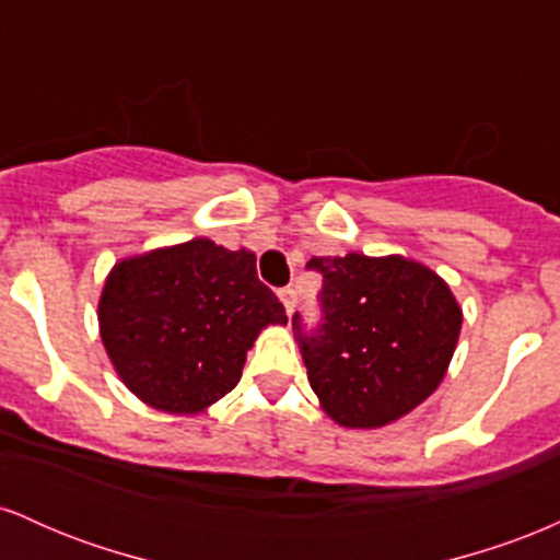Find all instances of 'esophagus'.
<instances>
[{"instance_id": "esophagus-1", "label": "esophagus", "mask_w": 560, "mask_h": 560, "mask_svg": "<svg viewBox=\"0 0 560 560\" xmlns=\"http://www.w3.org/2000/svg\"><path fill=\"white\" fill-rule=\"evenodd\" d=\"M279 300H281V305H284L287 316H292V313H294V307H298V292H294L292 287H284V289H279Z\"/></svg>"}]
</instances>
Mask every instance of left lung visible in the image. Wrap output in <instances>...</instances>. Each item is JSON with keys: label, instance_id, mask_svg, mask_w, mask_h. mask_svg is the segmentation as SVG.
Listing matches in <instances>:
<instances>
[{"label": "left lung", "instance_id": "8db88e82", "mask_svg": "<svg viewBox=\"0 0 560 560\" xmlns=\"http://www.w3.org/2000/svg\"><path fill=\"white\" fill-rule=\"evenodd\" d=\"M324 276L320 324L292 316L307 382L339 427L402 419L440 387L460 334V307L421 262L389 255L313 258Z\"/></svg>", "mask_w": 560, "mask_h": 560}]
</instances>
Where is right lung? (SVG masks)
Instances as JSON below:
<instances>
[{"label": "right lung", "mask_w": 560, "mask_h": 560, "mask_svg": "<svg viewBox=\"0 0 560 560\" xmlns=\"http://www.w3.org/2000/svg\"><path fill=\"white\" fill-rule=\"evenodd\" d=\"M268 324H287V313L258 279L255 255L210 240L115 262L100 298L115 371L165 413H199L234 389Z\"/></svg>", "instance_id": "right-lung-1"}]
</instances>
